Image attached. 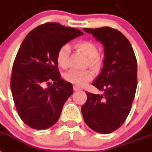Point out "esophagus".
<instances>
[{"label": "esophagus", "mask_w": 152, "mask_h": 152, "mask_svg": "<svg viewBox=\"0 0 152 152\" xmlns=\"http://www.w3.org/2000/svg\"><path fill=\"white\" fill-rule=\"evenodd\" d=\"M74 91H80V90H81V88H80V87H78V86H76V85H75L74 86Z\"/></svg>", "instance_id": "34e87169"}]
</instances>
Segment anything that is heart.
<instances>
[{
	"mask_svg": "<svg viewBox=\"0 0 152 152\" xmlns=\"http://www.w3.org/2000/svg\"><path fill=\"white\" fill-rule=\"evenodd\" d=\"M76 47L88 58L89 65L94 69L100 66L101 59L98 56L97 46L91 41H81L76 44ZM70 53V46L64 45L61 47L57 53V61L60 67L66 68L68 66V56ZM64 79L77 86H84L92 79L93 74L90 71H76L71 70L64 76Z\"/></svg>",
	"mask_w": 152,
	"mask_h": 152,
	"instance_id": "b5f03b06",
	"label": "heart"
}]
</instances>
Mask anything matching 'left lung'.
<instances>
[{
  "instance_id": "8db88e82",
  "label": "left lung",
  "mask_w": 152,
  "mask_h": 152,
  "mask_svg": "<svg viewBox=\"0 0 152 152\" xmlns=\"http://www.w3.org/2000/svg\"><path fill=\"white\" fill-rule=\"evenodd\" d=\"M104 47L103 68L93 85L103 94H87L81 107L85 123L94 131L110 133L124 123L137 88V61L129 41L119 30L84 28Z\"/></svg>"
}]
</instances>
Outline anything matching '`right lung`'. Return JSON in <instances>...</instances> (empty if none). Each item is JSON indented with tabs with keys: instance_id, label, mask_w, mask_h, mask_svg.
Returning a JSON list of instances; mask_svg holds the SVG:
<instances>
[{
	"instance_id": "add662e5",
	"label": "right lung",
	"mask_w": 152,
	"mask_h": 152,
	"mask_svg": "<svg viewBox=\"0 0 152 152\" xmlns=\"http://www.w3.org/2000/svg\"><path fill=\"white\" fill-rule=\"evenodd\" d=\"M82 35L75 28L46 23L30 31L23 41L13 64L10 88L19 116L31 128L45 129L59 119L73 86L61 79L57 53ZM51 81L53 84L45 88Z\"/></svg>"
}]
</instances>
